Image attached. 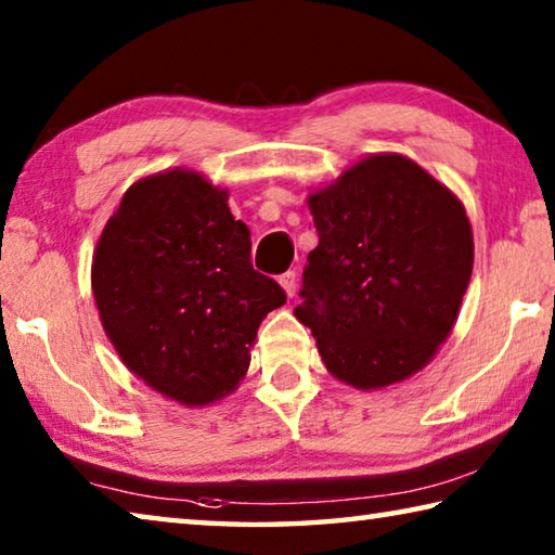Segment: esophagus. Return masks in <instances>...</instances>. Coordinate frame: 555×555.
I'll return each mask as SVG.
<instances>
[{
	"label": "esophagus",
	"instance_id": "esophagus-1",
	"mask_svg": "<svg viewBox=\"0 0 555 555\" xmlns=\"http://www.w3.org/2000/svg\"><path fill=\"white\" fill-rule=\"evenodd\" d=\"M279 284H281V288L286 291V296L291 298L296 294V271H286V274H281L279 276Z\"/></svg>",
	"mask_w": 555,
	"mask_h": 555
}]
</instances>
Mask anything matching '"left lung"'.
<instances>
[{
  "label": "left lung",
  "mask_w": 555,
  "mask_h": 555,
  "mask_svg": "<svg viewBox=\"0 0 555 555\" xmlns=\"http://www.w3.org/2000/svg\"><path fill=\"white\" fill-rule=\"evenodd\" d=\"M308 208L318 247L294 315L327 372L379 389L426 367L473 274L463 203L411 158L379 154L308 195Z\"/></svg>",
  "instance_id": "1"
}]
</instances>
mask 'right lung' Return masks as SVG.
Returning <instances> with one entry per match:
<instances>
[{
	"label": "right lung",
	"mask_w": 555,
	"mask_h": 555,
	"mask_svg": "<svg viewBox=\"0 0 555 555\" xmlns=\"http://www.w3.org/2000/svg\"><path fill=\"white\" fill-rule=\"evenodd\" d=\"M251 240L228 191L173 168L129 188L92 257V296L121 362L183 406L234 391L259 323L286 304L251 269Z\"/></svg>",
	"instance_id": "add662e5"
}]
</instances>
